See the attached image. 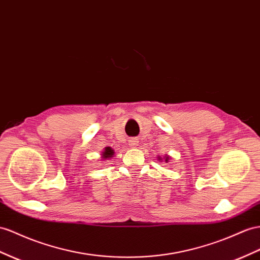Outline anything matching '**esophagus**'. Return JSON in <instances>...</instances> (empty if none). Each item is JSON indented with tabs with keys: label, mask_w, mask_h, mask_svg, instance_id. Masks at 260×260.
I'll list each match as a JSON object with an SVG mask.
<instances>
[{
	"label": "esophagus",
	"mask_w": 260,
	"mask_h": 260,
	"mask_svg": "<svg viewBox=\"0 0 260 260\" xmlns=\"http://www.w3.org/2000/svg\"><path fill=\"white\" fill-rule=\"evenodd\" d=\"M137 143H138V141H137L136 138H131L129 141H128L129 147H134V146H136V145H137Z\"/></svg>",
	"instance_id": "1"
}]
</instances>
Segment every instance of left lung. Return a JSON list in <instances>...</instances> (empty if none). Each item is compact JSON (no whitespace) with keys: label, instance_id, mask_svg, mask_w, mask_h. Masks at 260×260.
Here are the masks:
<instances>
[{"label":"left lung","instance_id":"1","mask_svg":"<svg viewBox=\"0 0 260 260\" xmlns=\"http://www.w3.org/2000/svg\"><path fill=\"white\" fill-rule=\"evenodd\" d=\"M170 156H168V155H166V156H164V158H161L160 156H158V160H160V161H162V160H165V162L167 164V162H169V160H170Z\"/></svg>","mask_w":260,"mask_h":260}]
</instances>
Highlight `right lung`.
<instances>
[{"label":"right lung","instance_id":"obj_1","mask_svg":"<svg viewBox=\"0 0 260 260\" xmlns=\"http://www.w3.org/2000/svg\"><path fill=\"white\" fill-rule=\"evenodd\" d=\"M113 155H114V150H113L111 147H105L102 151L101 158H102V160H106V159L112 158Z\"/></svg>","mask_w":260,"mask_h":260}]
</instances>
